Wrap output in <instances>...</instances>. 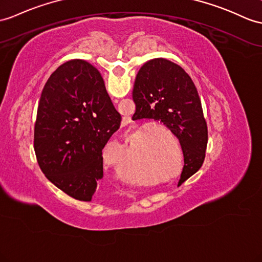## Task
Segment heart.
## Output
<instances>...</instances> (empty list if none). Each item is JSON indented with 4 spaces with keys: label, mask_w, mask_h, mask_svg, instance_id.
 <instances>
[{
    "label": "heart",
    "mask_w": 262,
    "mask_h": 262,
    "mask_svg": "<svg viewBox=\"0 0 262 262\" xmlns=\"http://www.w3.org/2000/svg\"><path fill=\"white\" fill-rule=\"evenodd\" d=\"M127 142H129V139H127V137L124 136L122 139H121V141H120L119 145H120V146H124V145L127 144Z\"/></svg>",
    "instance_id": "1"
}]
</instances>
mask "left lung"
I'll list each match as a JSON object with an SVG mask.
<instances>
[{
  "label": "left lung",
  "mask_w": 262,
  "mask_h": 262,
  "mask_svg": "<svg viewBox=\"0 0 262 262\" xmlns=\"http://www.w3.org/2000/svg\"><path fill=\"white\" fill-rule=\"evenodd\" d=\"M132 98L137 106L132 120H159L179 139L184 162L178 182L181 186L201 168L208 142L207 122L194 83L180 66L158 57L140 68Z\"/></svg>",
  "instance_id": "1"
}]
</instances>
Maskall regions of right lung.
<instances>
[{
    "instance_id": "add662e5",
    "label": "right lung",
    "mask_w": 262,
    "mask_h": 262,
    "mask_svg": "<svg viewBox=\"0 0 262 262\" xmlns=\"http://www.w3.org/2000/svg\"><path fill=\"white\" fill-rule=\"evenodd\" d=\"M121 124L104 81L84 60L60 66L44 85L34 127V150L54 186L91 201L103 178L102 150Z\"/></svg>"
}]
</instances>
